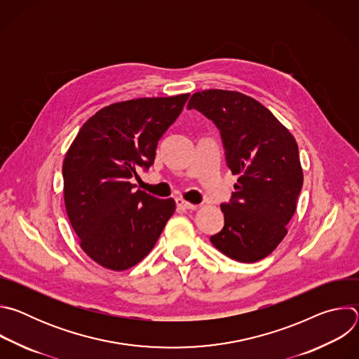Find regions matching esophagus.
<instances>
[{
  "label": "esophagus",
  "instance_id": "esophagus-1",
  "mask_svg": "<svg viewBox=\"0 0 359 359\" xmlns=\"http://www.w3.org/2000/svg\"><path fill=\"white\" fill-rule=\"evenodd\" d=\"M176 206L180 210H194V209H197L196 204H191V203H189L183 198H176Z\"/></svg>",
  "mask_w": 359,
  "mask_h": 359
}]
</instances>
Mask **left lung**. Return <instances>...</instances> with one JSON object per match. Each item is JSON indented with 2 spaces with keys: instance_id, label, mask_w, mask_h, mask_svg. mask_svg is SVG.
<instances>
[{
  "instance_id": "8db88e82",
  "label": "left lung",
  "mask_w": 359,
  "mask_h": 359,
  "mask_svg": "<svg viewBox=\"0 0 359 359\" xmlns=\"http://www.w3.org/2000/svg\"><path fill=\"white\" fill-rule=\"evenodd\" d=\"M187 109L216 125L226 163L238 176L230 200L220 204L224 227L210 241L241 263L267 257L285 237L302 189L294 136L260 102L240 92H197Z\"/></svg>"
}]
</instances>
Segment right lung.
<instances>
[{
    "label": "right lung",
    "mask_w": 359,
    "mask_h": 359,
    "mask_svg": "<svg viewBox=\"0 0 359 359\" xmlns=\"http://www.w3.org/2000/svg\"><path fill=\"white\" fill-rule=\"evenodd\" d=\"M189 93L109 105L79 129L62 165L65 208L82 250L102 267L123 271L155 247L175 213L173 198L135 190L130 179L153 165L165 132Z\"/></svg>",
    "instance_id": "obj_1"
}]
</instances>
